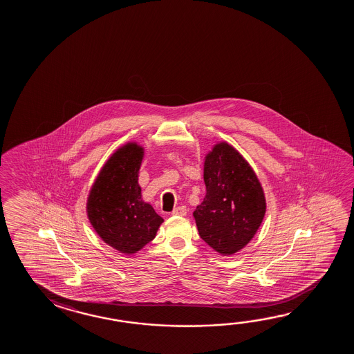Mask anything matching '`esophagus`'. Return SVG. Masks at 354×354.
Returning <instances> with one entry per match:
<instances>
[{"instance_id":"34e87169","label":"esophagus","mask_w":354,"mask_h":354,"mask_svg":"<svg viewBox=\"0 0 354 354\" xmlns=\"http://www.w3.org/2000/svg\"><path fill=\"white\" fill-rule=\"evenodd\" d=\"M187 214V209H186L185 206H179V207H176L174 209V211L171 212L173 216H185Z\"/></svg>"}]
</instances>
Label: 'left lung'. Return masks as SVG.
I'll return each mask as SVG.
<instances>
[{"instance_id":"1","label":"left lung","mask_w":354,"mask_h":354,"mask_svg":"<svg viewBox=\"0 0 354 354\" xmlns=\"http://www.w3.org/2000/svg\"><path fill=\"white\" fill-rule=\"evenodd\" d=\"M203 181L206 195L194 211L198 234L220 254H234L250 243L263 222V187L250 162L227 142L206 154Z\"/></svg>"}]
</instances>
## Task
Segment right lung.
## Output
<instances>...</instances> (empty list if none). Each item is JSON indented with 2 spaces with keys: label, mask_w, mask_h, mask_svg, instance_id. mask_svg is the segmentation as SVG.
I'll list each match as a JSON object with an SVG mask.
<instances>
[{
  "label": "right lung",
  "mask_w": 354,
  "mask_h": 354,
  "mask_svg": "<svg viewBox=\"0 0 354 354\" xmlns=\"http://www.w3.org/2000/svg\"><path fill=\"white\" fill-rule=\"evenodd\" d=\"M143 147L122 145L104 162L87 197L86 212L104 243L134 254L157 234L162 218L142 200L138 184Z\"/></svg>",
  "instance_id": "add662e5"
}]
</instances>
